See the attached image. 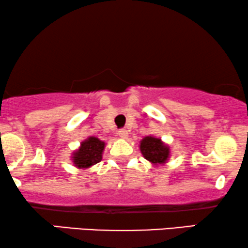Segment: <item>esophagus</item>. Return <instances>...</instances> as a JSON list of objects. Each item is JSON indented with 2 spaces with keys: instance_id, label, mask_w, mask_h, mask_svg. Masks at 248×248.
I'll use <instances>...</instances> for the list:
<instances>
[{
  "instance_id": "1",
  "label": "esophagus",
  "mask_w": 248,
  "mask_h": 248,
  "mask_svg": "<svg viewBox=\"0 0 248 248\" xmlns=\"http://www.w3.org/2000/svg\"><path fill=\"white\" fill-rule=\"evenodd\" d=\"M118 135L121 137V139H127V137H128V130L120 129L118 131Z\"/></svg>"
}]
</instances>
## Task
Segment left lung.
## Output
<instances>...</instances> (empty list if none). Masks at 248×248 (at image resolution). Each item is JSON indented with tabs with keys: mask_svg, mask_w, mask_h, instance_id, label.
Instances as JSON below:
<instances>
[{
	"mask_svg": "<svg viewBox=\"0 0 248 248\" xmlns=\"http://www.w3.org/2000/svg\"><path fill=\"white\" fill-rule=\"evenodd\" d=\"M140 152L147 161L153 165H164L169 158V146L162 143L160 139L153 136H146L140 140Z\"/></svg>",
	"mask_w": 248,
	"mask_h": 248,
	"instance_id": "obj_1",
	"label": "left lung"
}]
</instances>
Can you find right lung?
I'll return each mask as SVG.
<instances>
[{
	"mask_svg": "<svg viewBox=\"0 0 248 248\" xmlns=\"http://www.w3.org/2000/svg\"><path fill=\"white\" fill-rule=\"evenodd\" d=\"M104 147L105 142L93 136L88 137L81 143L79 149L73 152L72 155L73 165L80 169H86L98 164L102 160Z\"/></svg>",
	"mask_w": 248,
	"mask_h": 248,
	"instance_id": "1",
	"label": "right lung"
}]
</instances>
